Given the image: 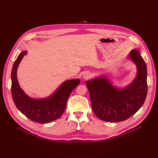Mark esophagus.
Listing matches in <instances>:
<instances>
[{"label":"esophagus","instance_id":"esophagus-1","mask_svg":"<svg viewBox=\"0 0 158 158\" xmlns=\"http://www.w3.org/2000/svg\"><path fill=\"white\" fill-rule=\"evenodd\" d=\"M89 77H90V73H88V72H85V73L83 74V78L85 79H88Z\"/></svg>","mask_w":158,"mask_h":158}]
</instances>
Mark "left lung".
<instances>
[{
    "label": "left lung",
    "mask_w": 158,
    "mask_h": 158,
    "mask_svg": "<svg viewBox=\"0 0 158 158\" xmlns=\"http://www.w3.org/2000/svg\"><path fill=\"white\" fill-rule=\"evenodd\" d=\"M129 57L137 67L134 81L126 88L119 89L105 77L86 81L94 113L102 120L111 122L126 120L136 113L143 104L147 94V66L137 50H132Z\"/></svg>",
    "instance_id": "8db88e82"
}]
</instances>
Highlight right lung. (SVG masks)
Here are the masks:
<instances>
[{"instance_id":"1","label":"right lung","mask_w":158,"mask_h":158,"mask_svg":"<svg viewBox=\"0 0 158 158\" xmlns=\"http://www.w3.org/2000/svg\"><path fill=\"white\" fill-rule=\"evenodd\" d=\"M27 51H22L15 61L11 71V94L16 107L30 120L46 123L60 118L66 108V102L72 90L79 84V79L64 81L56 92L45 98H31L24 93L18 82V66Z\"/></svg>"}]
</instances>
